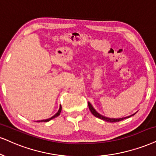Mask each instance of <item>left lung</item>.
I'll use <instances>...</instances> for the list:
<instances>
[{
	"mask_svg": "<svg viewBox=\"0 0 156 156\" xmlns=\"http://www.w3.org/2000/svg\"><path fill=\"white\" fill-rule=\"evenodd\" d=\"M88 106H89V109H90V111H91V113H93V114L94 115V116H95V117H97V118H99V119H102V120L105 121V122H111V123H112V122H120V121L124 120V119L129 118L130 116H134V115L135 114V113H134V114H132V115H131V116H129L124 117V118H121V119H111V118H108V117H105V116H102V115H101V114H100V113H98L97 111H96L95 110V109H94V108L93 107V105H92L91 104H90V103H89V102H88Z\"/></svg>",
	"mask_w": 156,
	"mask_h": 156,
	"instance_id": "1",
	"label": "left lung"
}]
</instances>
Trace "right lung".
<instances>
[{"label":"right lung","mask_w":156,"mask_h":156,"mask_svg":"<svg viewBox=\"0 0 156 156\" xmlns=\"http://www.w3.org/2000/svg\"><path fill=\"white\" fill-rule=\"evenodd\" d=\"M61 105H60V108H59V110H58V112H57L56 113H55V114L54 115V116H52L51 118H50V119H45V120L37 121V122H49V121H51V119H53L55 118V117L58 116L59 115H60V113H61Z\"/></svg>","instance_id":"add662e5"}]
</instances>
